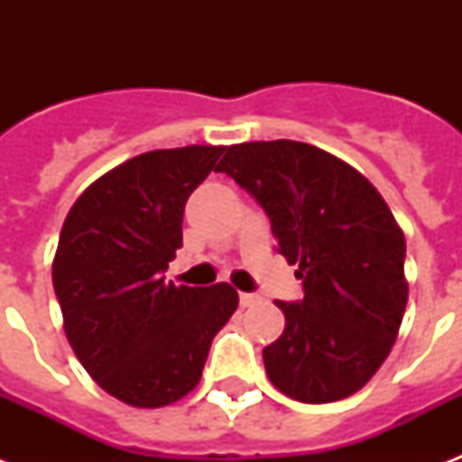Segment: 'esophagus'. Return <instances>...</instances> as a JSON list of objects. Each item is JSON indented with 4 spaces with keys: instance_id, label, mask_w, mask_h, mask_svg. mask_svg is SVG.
Masks as SVG:
<instances>
[{
    "instance_id": "obj_1",
    "label": "esophagus",
    "mask_w": 462,
    "mask_h": 462,
    "mask_svg": "<svg viewBox=\"0 0 462 462\" xmlns=\"http://www.w3.org/2000/svg\"><path fill=\"white\" fill-rule=\"evenodd\" d=\"M256 302H259V295H252V292H242V295H239V304H242V307H252V304Z\"/></svg>"
}]
</instances>
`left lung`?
I'll use <instances>...</instances> for the list:
<instances>
[{"instance_id": "left-lung-1", "label": "left lung", "mask_w": 462, "mask_h": 462, "mask_svg": "<svg viewBox=\"0 0 462 462\" xmlns=\"http://www.w3.org/2000/svg\"><path fill=\"white\" fill-rule=\"evenodd\" d=\"M266 210L302 278L300 304L275 302L285 330L263 347L271 383L300 402L357 393L393 347L408 304L405 235L365 174L302 141H252L217 165Z\"/></svg>"}]
</instances>
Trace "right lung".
<instances>
[{"instance_id":"add662e5","label":"right lung","mask_w":462,"mask_h":462,"mask_svg":"<svg viewBox=\"0 0 462 462\" xmlns=\"http://www.w3.org/2000/svg\"><path fill=\"white\" fill-rule=\"evenodd\" d=\"M223 151L162 148L126 160L97 177L61 225L52 282L67 340L97 386L132 408L191 393L239 304L227 282L162 278L181 246L184 203Z\"/></svg>"}]
</instances>
